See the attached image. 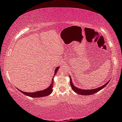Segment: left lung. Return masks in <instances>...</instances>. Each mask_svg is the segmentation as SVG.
Listing matches in <instances>:
<instances>
[{
    "label": "left lung",
    "mask_w": 122,
    "mask_h": 122,
    "mask_svg": "<svg viewBox=\"0 0 122 122\" xmlns=\"http://www.w3.org/2000/svg\"><path fill=\"white\" fill-rule=\"evenodd\" d=\"M70 81H71L70 82V83H71V86L72 89H73L74 92H76L77 94L79 95H92L95 93H96V92H98V91L102 89L103 88H104V86H106L109 83V81H108V82H107V83L104 84V85L100 86V87L97 88L96 89H93L87 90V89H81L78 88L74 86L73 83H72V81H71V77H70Z\"/></svg>",
    "instance_id": "8db88e82"
}]
</instances>
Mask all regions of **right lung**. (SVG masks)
Segmentation results:
<instances>
[{
  "instance_id": "right-lung-1",
  "label": "right lung",
  "mask_w": 122,
  "mask_h": 122,
  "mask_svg": "<svg viewBox=\"0 0 122 122\" xmlns=\"http://www.w3.org/2000/svg\"><path fill=\"white\" fill-rule=\"evenodd\" d=\"M59 68V67L56 68V69H55V71H55L54 75L57 73V71H58ZM53 82H54V80H53V78H52V81H51V85L49 86V87H48L47 89H45L43 90L38 91V92H23V91L18 89V88H17V89L19 90V91H20L21 92H22V94L31 97H42L49 95H50L51 92H52L53 84H54Z\"/></svg>"
}]
</instances>
